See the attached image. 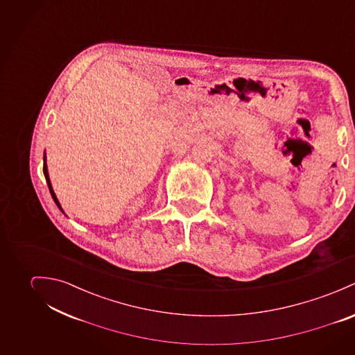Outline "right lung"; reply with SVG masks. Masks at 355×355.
Returning a JSON list of instances; mask_svg holds the SVG:
<instances>
[{"label":"right lung","instance_id":"add662e5","mask_svg":"<svg viewBox=\"0 0 355 355\" xmlns=\"http://www.w3.org/2000/svg\"><path fill=\"white\" fill-rule=\"evenodd\" d=\"M44 160V163H43V173H44V177H46V181H47V185H49V189H50V193H51V197H53V200L55 201V204L60 207V209H61V205H60V202H58V200H57V197L54 195V192H53V189H51V184H50V180H49V174H47V166H46V158H43Z\"/></svg>","mask_w":355,"mask_h":355}]
</instances>
